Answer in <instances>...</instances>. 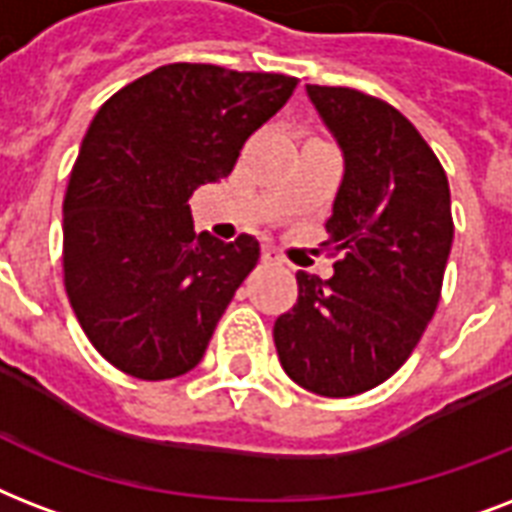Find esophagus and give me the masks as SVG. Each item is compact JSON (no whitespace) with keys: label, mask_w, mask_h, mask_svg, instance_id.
I'll return each mask as SVG.
<instances>
[{"label":"esophagus","mask_w":512,"mask_h":512,"mask_svg":"<svg viewBox=\"0 0 512 512\" xmlns=\"http://www.w3.org/2000/svg\"><path fill=\"white\" fill-rule=\"evenodd\" d=\"M261 259L267 261V264H283V256H280V253H277V248H272V245H264Z\"/></svg>","instance_id":"esophagus-1"}]
</instances>
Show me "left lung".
Segmentation results:
<instances>
[{
  "label": "left lung",
  "mask_w": 512,
  "mask_h": 512,
  "mask_svg": "<svg viewBox=\"0 0 512 512\" xmlns=\"http://www.w3.org/2000/svg\"><path fill=\"white\" fill-rule=\"evenodd\" d=\"M342 149L326 283L296 272L299 299L275 320L280 366L315 395L347 398L390 379L425 334L454 240L449 181L411 122L352 87L307 85Z\"/></svg>",
  "instance_id": "1"
}]
</instances>
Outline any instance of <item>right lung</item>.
Listing matches in <instances>:
<instances>
[{
	"label": "right lung",
	"instance_id": "1",
	"mask_svg": "<svg viewBox=\"0 0 512 512\" xmlns=\"http://www.w3.org/2000/svg\"><path fill=\"white\" fill-rule=\"evenodd\" d=\"M296 82L168 63L98 109L63 200V280L79 326L114 368L160 382L202 360L259 240L194 235L189 197L232 173Z\"/></svg>",
	"mask_w": 512,
	"mask_h": 512
}]
</instances>
